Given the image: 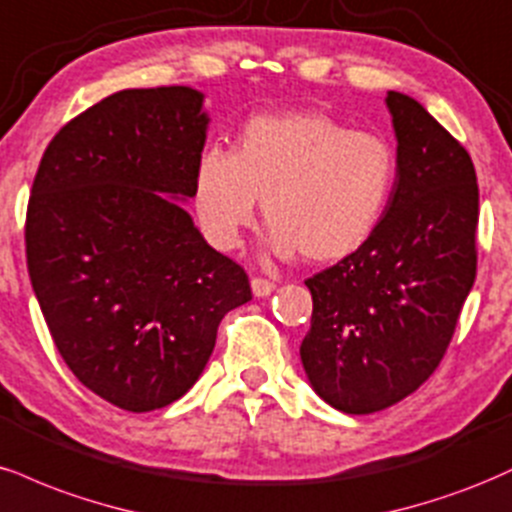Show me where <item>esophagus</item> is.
Listing matches in <instances>:
<instances>
[{
    "label": "esophagus",
    "instance_id": "34e87169",
    "mask_svg": "<svg viewBox=\"0 0 512 512\" xmlns=\"http://www.w3.org/2000/svg\"><path fill=\"white\" fill-rule=\"evenodd\" d=\"M275 290V282L273 280H266V278H254L251 280V292H254V297H268L270 292Z\"/></svg>",
    "mask_w": 512,
    "mask_h": 512
}]
</instances>
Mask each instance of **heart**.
<instances>
[{
    "label": "heart",
    "instance_id": "obj_1",
    "mask_svg": "<svg viewBox=\"0 0 512 512\" xmlns=\"http://www.w3.org/2000/svg\"><path fill=\"white\" fill-rule=\"evenodd\" d=\"M395 182L398 158L383 136L314 110L258 114L239 129L230 153L198 155L191 203L218 249L242 244L261 198L273 254L302 251L309 263H335L374 237Z\"/></svg>",
    "mask_w": 512,
    "mask_h": 512
}]
</instances>
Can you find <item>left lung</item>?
<instances>
[{"mask_svg":"<svg viewBox=\"0 0 512 512\" xmlns=\"http://www.w3.org/2000/svg\"><path fill=\"white\" fill-rule=\"evenodd\" d=\"M398 182L374 237L306 280L299 347L318 398L371 414L436 371L477 278L479 186L470 153L410 95L388 90Z\"/></svg>","mask_w":512,"mask_h":512,"instance_id":"left-lung-1","label":"left lung"}]
</instances>
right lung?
Here are the masks:
<instances>
[{"mask_svg": "<svg viewBox=\"0 0 512 512\" xmlns=\"http://www.w3.org/2000/svg\"><path fill=\"white\" fill-rule=\"evenodd\" d=\"M208 122L189 86L119 90L59 129L30 191L28 275L54 345L126 412L182 398L222 318L251 299L244 268L179 203Z\"/></svg>", "mask_w": 512, "mask_h": 512, "instance_id": "right-lung-1", "label": "right lung"}]
</instances>
